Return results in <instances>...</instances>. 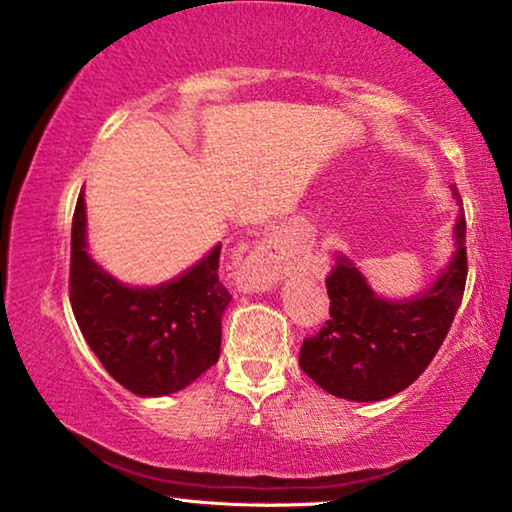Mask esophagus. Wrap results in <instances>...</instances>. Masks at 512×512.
<instances>
[{"instance_id": "obj_1", "label": "esophagus", "mask_w": 512, "mask_h": 512, "mask_svg": "<svg viewBox=\"0 0 512 512\" xmlns=\"http://www.w3.org/2000/svg\"><path fill=\"white\" fill-rule=\"evenodd\" d=\"M291 248L282 239H268L262 246L253 250L244 266H241V280L248 289H266L271 284L280 282L282 275L289 271Z\"/></svg>"}]
</instances>
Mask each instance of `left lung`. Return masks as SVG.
Listing matches in <instances>:
<instances>
[{"label":"left lung","instance_id":"8db88e82","mask_svg":"<svg viewBox=\"0 0 512 512\" xmlns=\"http://www.w3.org/2000/svg\"><path fill=\"white\" fill-rule=\"evenodd\" d=\"M456 201L461 194L452 185ZM456 255L429 291L413 300L377 298L348 259L325 277L329 320L302 341L300 368L329 395L377 402L418 379L443 345L467 280L465 212L458 216Z\"/></svg>","mask_w":512,"mask_h":512}]
</instances>
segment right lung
Segmentation results:
<instances>
[{"label": "right lung", "instance_id": "right-lung-1", "mask_svg": "<svg viewBox=\"0 0 512 512\" xmlns=\"http://www.w3.org/2000/svg\"><path fill=\"white\" fill-rule=\"evenodd\" d=\"M221 246L158 289H128L85 253L83 189L72 219L69 302L108 375L135 395L158 397L192 384L219 361L230 291L219 280Z\"/></svg>", "mask_w": 512, "mask_h": 512}]
</instances>
